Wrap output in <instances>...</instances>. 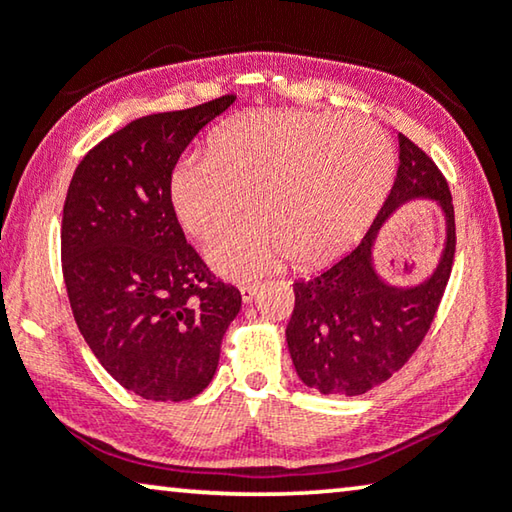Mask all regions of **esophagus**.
Listing matches in <instances>:
<instances>
[{"mask_svg":"<svg viewBox=\"0 0 512 512\" xmlns=\"http://www.w3.org/2000/svg\"><path fill=\"white\" fill-rule=\"evenodd\" d=\"M257 289H259V285H243L239 291H241V300L243 303H253V298H255V294H257Z\"/></svg>","mask_w":512,"mask_h":512,"instance_id":"obj_1","label":"esophagus"}]
</instances>
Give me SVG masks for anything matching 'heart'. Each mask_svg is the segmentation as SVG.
<instances>
[{
	"mask_svg": "<svg viewBox=\"0 0 512 512\" xmlns=\"http://www.w3.org/2000/svg\"><path fill=\"white\" fill-rule=\"evenodd\" d=\"M200 159L168 177L175 221L209 241L216 273L253 280L282 259L300 269L326 264L360 237L394 173V150L376 123L310 111H250L216 127Z\"/></svg>",
	"mask_w": 512,
	"mask_h": 512,
	"instance_id": "heart-1",
	"label": "heart"
}]
</instances>
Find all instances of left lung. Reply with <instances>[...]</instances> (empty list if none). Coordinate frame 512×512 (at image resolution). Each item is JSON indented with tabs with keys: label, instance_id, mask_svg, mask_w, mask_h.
Returning a JSON list of instances; mask_svg holds the SVG:
<instances>
[{
	"label": "left lung",
	"instance_id": "obj_1",
	"mask_svg": "<svg viewBox=\"0 0 512 512\" xmlns=\"http://www.w3.org/2000/svg\"><path fill=\"white\" fill-rule=\"evenodd\" d=\"M433 199L447 237L436 271L417 286H392L375 271L372 246L396 208ZM456 253L451 191L433 159L399 134V170L376 221L351 253L310 280L294 282L287 346L298 378L326 396H358L399 371L431 328Z\"/></svg>",
	"mask_w": 512,
	"mask_h": 512
}]
</instances>
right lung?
Listing matches in <instances>:
<instances>
[{
  "label": "right lung",
  "mask_w": 512,
  "mask_h": 512,
  "mask_svg": "<svg viewBox=\"0 0 512 512\" xmlns=\"http://www.w3.org/2000/svg\"><path fill=\"white\" fill-rule=\"evenodd\" d=\"M237 95L152 113L79 161L61 223L72 314L104 369L148 401H186L212 383L237 287L186 243L168 177L186 145Z\"/></svg>",
  "instance_id": "obj_1"
}]
</instances>
